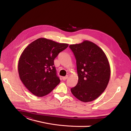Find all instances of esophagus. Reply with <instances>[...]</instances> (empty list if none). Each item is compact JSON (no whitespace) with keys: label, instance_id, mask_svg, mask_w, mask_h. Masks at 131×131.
<instances>
[{"label":"esophagus","instance_id":"obj_1","mask_svg":"<svg viewBox=\"0 0 131 131\" xmlns=\"http://www.w3.org/2000/svg\"><path fill=\"white\" fill-rule=\"evenodd\" d=\"M68 75H67V76H66V77H62V79H63V80H66V79H68Z\"/></svg>","mask_w":131,"mask_h":131}]
</instances>
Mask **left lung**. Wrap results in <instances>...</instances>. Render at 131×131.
Listing matches in <instances>:
<instances>
[{
    "label": "left lung",
    "instance_id": "obj_1",
    "mask_svg": "<svg viewBox=\"0 0 131 131\" xmlns=\"http://www.w3.org/2000/svg\"><path fill=\"white\" fill-rule=\"evenodd\" d=\"M77 60L78 82L70 89L83 102L96 100L104 92L110 77V67L101 47L89 40L69 45Z\"/></svg>",
    "mask_w": 131,
    "mask_h": 131
}]
</instances>
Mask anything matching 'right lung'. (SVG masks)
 Here are the masks:
<instances>
[{"label": "right lung", "instance_id": "right-lung-1", "mask_svg": "<svg viewBox=\"0 0 131 131\" xmlns=\"http://www.w3.org/2000/svg\"><path fill=\"white\" fill-rule=\"evenodd\" d=\"M68 45L41 38L23 50L18 60V74L23 85L31 93L43 97L59 84L54 59Z\"/></svg>", "mask_w": 131, "mask_h": 131}]
</instances>
